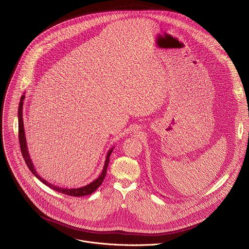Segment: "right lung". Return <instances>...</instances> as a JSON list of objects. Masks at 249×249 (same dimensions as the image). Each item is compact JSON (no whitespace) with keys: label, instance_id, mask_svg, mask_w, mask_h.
Returning <instances> with one entry per match:
<instances>
[{"label":"right lung","instance_id":"obj_1","mask_svg":"<svg viewBox=\"0 0 249 249\" xmlns=\"http://www.w3.org/2000/svg\"><path fill=\"white\" fill-rule=\"evenodd\" d=\"M24 100H25V95H23L21 97V100H20V104H19V108H18V129H19V142H20V147H21V152H22V155L25 159V162L28 166V168L30 169V171L35 175V177L37 178V179H39L42 183H44L45 185H47L48 187H50L51 189L58 192V193H61V194H64V195H67V196H88V195H91L92 193H94L102 184H103V181L107 176V167H108V164H109V158H110V155L113 151V148H110L107 152V158H106V162H105V166H104V169H103V172L101 174V176L97 179H95L93 182H91L90 184L88 185H85L83 187H80V188H74V189H65V188H61V187H58V186H55L48 181H46V179L41 178L37 172H36V168H35V165L30 157V153H29V150H28V144H27V140H26V135H25V128H24V121H23V107H24Z\"/></svg>","mask_w":249,"mask_h":249}]
</instances>
